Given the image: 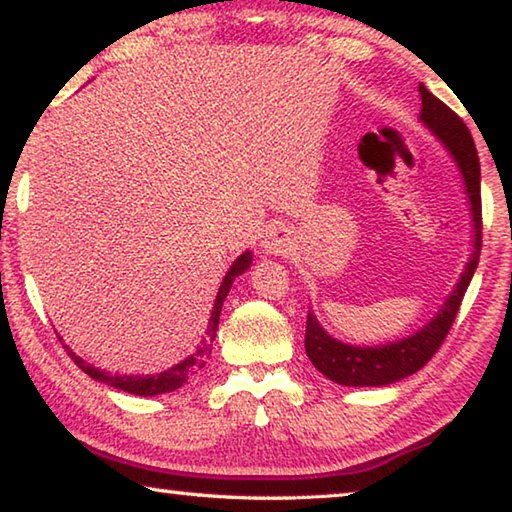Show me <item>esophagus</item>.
Here are the masks:
<instances>
[{"label":"esophagus","instance_id":"34e87169","mask_svg":"<svg viewBox=\"0 0 512 512\" xmlns=\"http://www.w3.org/2000/svg\"><path fill=\"white\" fill-rule=\"evenodd\" d=\"M290 231L286 229V226H272L270 231L265 233L263 238V251L265 254H283V251H288L290 247Z\"/></svg>","mask_w":512,"mask_h":512}]
</instances>
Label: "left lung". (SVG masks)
Returning a JSON list of instances; mask_svg holds the SVG:
<instances>
[{"instance_id": "left-lung-1", "label": "left lung", "mask_w": 512, "mask_h": 512, "mask_svg": "<svg viewBox=\"0 0 512 512\" xmlns=\"http://www.w3.org/2000/svg\"><path fill=\"white\" fill-rule=\"evenodd\" d=\"M422 111L420 122L429 129L435 138L442 142L449 156L458 165L460 177H463L465 195L469 199V213L474 222V242L472 254L465 265L463 274L451 290L445 304L435 313L433 320L408 338H401L388 345L376 347H358L347 345V342L335 340L333 335L322 329L317 317L308 311L306 320V356L320 370L326 379L333 383L349 385V388H376V385L397 383L406 376L415 374L417 370L429 363L431 356L440 349L442 340L447 338L451 324L456 320L460 301L465 297V290L472 281L476 265L481 256V165L476 156L474 140L469 136L465 122L451 111L447 104H442L438 97L431 95L429 90L420 83Z\"/></svg>"}]
</instances>
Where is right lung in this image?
<instances>
[{"instance_id":"obj_1","label":"right lung","mask_w":512,"mask_h":512,"mask_svg":"<svg viewBox=\"0 0 512 512\" xmlns=\"http://www.w3.org/2000/svg\"><path fill=\"white\" fill-rule=\"evenodd\" d=\"M251 258H254V256H251V251H245V254H240L236 261H233V265L229 267V272H226V276L222 279V286H220V290H217V297L213 301V311H211V320H208L206 338L201 340V345L197 347L195 354H190L188 358H183L181 363L172 365L170 370L158 372V374H147V376H138V374L136 376H133V374H108L104 370H99V367L86 363V360L74 354L70 347H65L67 354L72 356V360H74V363H77V367H81V370L86 372L90 379L108 383V385H111V388L131 392V395L154 397V395H163V392L179 390L183 383H188L192 376H195L201 370V367L206 365V358L211 356L217 326H220V313H222L224 299H226V295H229V290L233 286V281H236V276H240L242 272L249 270Z\"/></svg>"}]
</instances>
